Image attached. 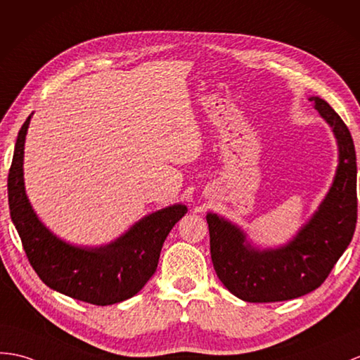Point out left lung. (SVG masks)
Wrapping results in <instances>:
<instances>
[{"mask_svg": "<svg viewBox=\"0 0 360 360\" xmlns=\"http://www.w3.org/2000/svg\"><path fill=\"white\" fill-rule=\"evenodd\" d=\"M314 108L338 141L339 164L327 196L288 244L259 250L238 225L207 213L214 271L230 293L245 302H279L321 287L353 239L357 221V165L351 133L319 96Z\"/></svg>", "mask_w": 360, "mask_h": 360, "instance_id": "8db88e82", "label": "left lung"}]
</instances>
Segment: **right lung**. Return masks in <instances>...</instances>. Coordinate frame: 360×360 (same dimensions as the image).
Listing matches in <instances>:
<instances>
[{"label":"right lung","instance_id":"add662e5","mask_svg":"<svg viewBox=\"0 0 360 360\" xmlns=\"http://www.w3.org/2000/svg\"><path fill=\"white\" fill-rule=\"evenodd\" d=\"M30 118L18 133L7 179L9 208L24 252L47 287L94 305H112L135 296L156 271L161 248L187 207L174 204L144 216L122 236L101 247L72 245L38 219L24 188V142Z\"/></svg>","mask_w":360,"mask_h":360}]
</instances>
